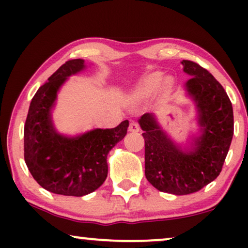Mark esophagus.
I'll use <instances>...</instances> for the list:
<instances>
[{"label": "esophagus", "mask_w": 248, "mask_h": 248, "mask_svg": "<svg viewBox=\"0 0 248 248\" xmlns=\"http://www.w3.org/2000/svg\"><path fill=\"white\" fill-rule=\"evenodd\" d=\"M128 130H130L131 132H139L140 131V126H139V124L137 123V122L132 121L130 123V126H128Z\"/></svg>", "instance_id": "obj_1"}]
</instances>
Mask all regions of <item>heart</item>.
Returning <instances> with one entry per match:
<instances>
[{"instance_id": "b5f03b06", "label": "heart", "mask_w": 248, "mask_h": 248, "mask_svg": "<svg viewBox=\"0 0 248 248\" xmlns=\"http://www.w3.org/2000/svg\"><path fill=\"white\" fill-rule=\"evenodd\" d=\"M164 80V74L160 72H155L149 74L144 78L143 80L141 81L140 84H139L137 93L141 97H148L151 96L152 93H155V91L158 90V88L161 86L162 81ZM172 81L171 79H166L164 83L162 84V90L168 91L171 88Z\"/></svg>"}]
</instances>
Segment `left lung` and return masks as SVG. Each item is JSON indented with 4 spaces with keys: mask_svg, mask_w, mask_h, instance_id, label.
<instances>
[{
    "mask_svg": "<svg viewBox=\"0 0 248 248\" xmlns=\"http://www.w3.org/2000/svg\"><path fill=\"white\" fill-rule=\"evenodd\" d=\"M185 84L199 113L200 137L191 150L174 144L154 114L142 115L139 124L145 143V177L161 192L186 195L200 191L218 177L233 135L232 101L221 84L198 63L183 60Z\"/></svg>",
    "mask_w": 248,
    "mask_h": 248,
    "instance_id": "left-lung-1",
    "label": "left lung"
}]
</instances>
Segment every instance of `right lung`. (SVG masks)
<instances>
[{
    "label": "right lung",
    "instance_id": "1",
    "mask_svg": "<svg viewBox=\"0 0 248 248\" xmlns=\"http://www.w3.org/2000/svg\"><path fill=\"white\" fill-rule=\"evenodd\" d=\"M86 65L81 59L65 62L37 90L25 123V161L35 181L60 195L83 196L107 177V155L126 135L128 121L114 128H96L74 138L57 133L52 109L57 91Z\"/></svg>",
    "mask_w": 248,
    "mask_h": 248
}]
</instances>
